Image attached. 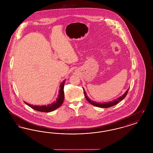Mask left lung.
Segmentation results:
<instances>
[{
  "label": "left lung",
  "instance_id": "left-lung-1",
  "mask_svg": "<svg viewBox=\"0 0 153 153\" xmlns=\"http://www.w3.org/2000/svg\"><path fill=\"white\" fill-rule=\"evenodd\" d=\"M83 90H84V95H85V97L87 100L88 102H89L90 104H91L92 105H94V106L97 107H100V108H109V107H112V106H114V105L117 104L118 102H119L120 101H122L123 99L125 98V97L126 96V95H127L128 92L129 88L126 91V92H125L122 96L118 97L117 99L114 100V101H112V102H102H102H94V101H91V100H90V99L88 98V97L87 96V94H86L85 92L84 91V89H83Z\"/></svg>",
  "mask_w": 153,
  "mask_h": 153
}]
</instances>
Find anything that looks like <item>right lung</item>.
<instances>
[{"label": "right lung", "instance_id": "obj_1", "mask_svg": "<svg viewBox=\"0 0 153 153\" xmlns=\"http://www.w3.org/2000/svg\"><path fill=\"white\" fill-rule=\"evenodd\" d=\"M65 80L63 81L62 83L59 86V95L58 96V98L57 99L56 101L52 103L51 104H49L48 105H42V106H37V105H33L31 104H30L27 102H25L27 105H29L30 107L32 108L33 109H35L38 111L40 112H49L53 111H54L55 109L59 108L62 104L64 100V88L65 84Z\"/></svg>", "mask_w": 153, "mask_h": 153}]
</instances>
